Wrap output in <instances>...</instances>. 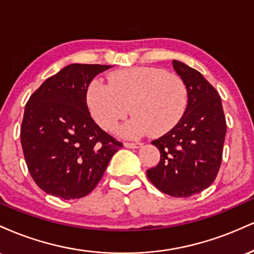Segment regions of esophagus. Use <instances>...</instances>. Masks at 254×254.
Here are the masks:
<instances>
[{"instance_id":"esophagus-1","label":"esophagus","mask_w":254,"mask_h":254,"mask_svg":"<svg viewBox=\"0 0 254 254\" xmlns=\"http://www.w3.org/2000/svg\"><path fill=\"white\" fill-rule=\"evenodd\" d=\"M143 143L142 142H125L124 147L130 148V149H136V148H141Z\"/></svg>"}]
</instances>
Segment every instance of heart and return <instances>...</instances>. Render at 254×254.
<instances>
[{
	"label": "heart",
	"mask_w": 254,
	"mask_h": 254,
	"mask_svg": "<svg viewBox=\"0 0 254 254\" xmlns=\"http://www.w3.org/2000/svg\"><path fill=\"white\" fill-rule=\"evenodd\" d=\"M86 99L94 121L106 131L115 130L130 109L133 117L119 132L137 138L173 129L185 113L188 89L182 77L165 69L132 66L111 72L109 83L90 81Z\"/></svg>",
	"instance_id": "heart-1"
}]
</instances>
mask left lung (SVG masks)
<instances>
[{
  "instance_id": "8db88e82",
  "label": "left lung",
  "mask_w": 254,
  "mask_h": 254,
  "mask_svg": "<svg viewBox=\"0 0 254 254\" xmlns=\"http://www.w3.org/2000/svg\"><path fill=\"white\" fill-rule=\"evenodd\" d=\"M173 68L188 89V106L173 129L151 142L160 162L147 177L164 193L186 198L216 179L227 124L220 95L203 75L179 61H173Z\"/></svg>"
}]
</instances>
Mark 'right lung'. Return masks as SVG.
Segmentation results:
<instances>
[{"mask_svg": "<svg viewBox=\"0 0 254 254\" xmlns=\"http://www.w3.org/2000/svg\"><path fill=\"white\" fill-rule=\"evenodd\" d=\"M110 68L69 64L46 78L28 99L21 145L31 177L46 193L62 199L87 196L123 147L100 129L87 106L90 81Z\"/></svg>", "mask_w": 254, "mask_h": 254, "instance_id": "add662e5", "label": "right lung"}]
</instances>
